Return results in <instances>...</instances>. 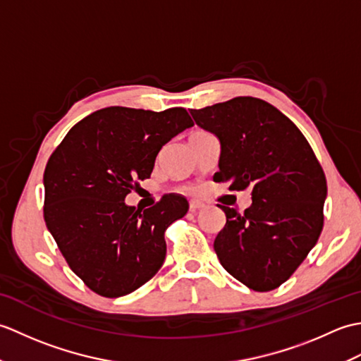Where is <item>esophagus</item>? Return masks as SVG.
<instances>
[{
  "mask_svg": "<svg viewBox=\"0 0 361 361\" xmlns=\"http://www.w3.org/2000/svg\"><path fill=\"white\" fill-rule=\"evenodd\" d=\"M189 208H190V211H198V209L204 208V203L198 202V200H192V202H189Z\"/></svg>",
  "mask_w": 361,
  "mask_h": 361,
  "instance_id": "esophagus-1",
  "label": "esophagus"
}]
</instances>
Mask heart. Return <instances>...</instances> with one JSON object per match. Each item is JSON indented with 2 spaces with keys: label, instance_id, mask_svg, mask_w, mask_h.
<instances>
[{
  "label": "heart",
  "instance_id": "heart-1",
  "mask_svg": "<svg viewBox=\"0 0 361 361\" xmlns=\"http://www.w3.org/2000/svg\"><path fill=\"white\" fill-rule=\"evenodd\" d=\"M185 190H186V192H189V194H190V192H194V188H186Z\"/></svg>",
  "mask_w": 361,
  "mask_h": 361
}]
</instances>
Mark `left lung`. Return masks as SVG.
<instances>
[{"label": "left lung", "mask_w": 361, "mask_h": 361, "mask_svg": "<svg viewBox=\"0 0 361 361\" xmlns=\"http://www.w3.org/2000/svg\"><path fill=\"white\" fill-rule=\"evenodd\" d=\"M221 152L214 181L251 190L245 212L219 204L226 225L214 240L221 267L255 291L286 282L323 231L326 175L293 122L262 99L242 96L190 110Z\"/></svg>", "instance_id": "8db88e82"}]
</instances>
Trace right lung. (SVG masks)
<instances>
[{"label": "right lung", "mask_w": 361, "mask_h": 361, "mask_svg": "<svg viewBox=\"0 0 361 361\" xmlns=\"http://www.w3.org/2000/svg\"><path fill=\"white\" fill-rule=\"evenodd\" d=\"M194 122L164 111L109 106L78 122L46 164L44 221L71 270L97 295L118 298L150 281L166 257L164 233L189 209L169 194L149 209L124 203L150 178L158 152Z\"/></svg>", "instance_id": "right-lung-1"}]
</instances>
